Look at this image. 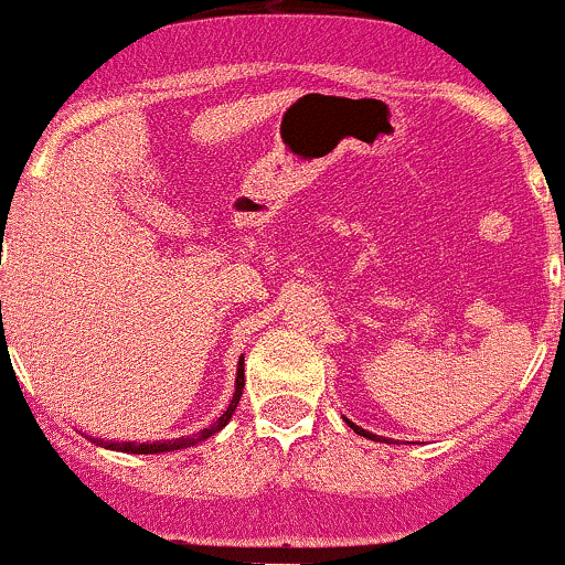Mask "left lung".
I'll list each match as a JSON object with an SVG mask.
<instances>
[{
	"instance_id": "left-lung-1",
	"label": "left lung",
	"mask_w": 565,
	"mask_h": 565,
	"mask_svg": "<svg viewBox=\"0 0 565 565\" xmlns=\"http://www.w3.org/2000/svg\"><path fill=\"white\" fill-rule=\"evenodd\" d=\"M347 423H349V419H347ZM349 427H354V433H360V436H365V438H376V436H373V433L362 430V427H358V425H354V423H349Z\"/></svg>"
}]
</instances>
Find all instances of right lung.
I'll return each instance as SVG.
<instances>
[{
    "mask_svg": "<svg viewBox=\"0 0 565 565\" xmlns=\"http://www.w3.org/2000/svg\"><path fill=\"white\" fill-rule=\"evenodd\" d=\"M241 395H243V360H241V367H237L235 395H233V401H230L227 412H224L222 417L216 419V423L207 425L205 430L194 433V436H186V438H173V441H153V444H135V441H124V444H118V441H97V438H94V444H99V447H105V449H116V452H129V455H157V452H173V449H186V447H194V444L205 441V438H211L213 433H218V430H222L224 425L230 423V417H233V414H235L237 401H241Z\"/></svg>",
    "mask_w": 565,
    "mask_h": 565,
    "instance_id": "add662e5",
    "label": "right lung"
}]
</instances>
